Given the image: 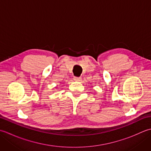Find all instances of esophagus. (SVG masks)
<instances>
[{"instance_id":"obj_1","label":"esophagus","mask_w":151,"mask_h":151,"mask_svg":"<svg viewBox=\"0 0 151 151\" xmlns=\"http://www.w3.org/2000/svg\"><path fill=\"white\" fill-rule=\"evenodd\" d=\"M73 79L75 80V81H81L82 80V78L81 77H78V76H75Z\"/></svg>"}]
</instances>
